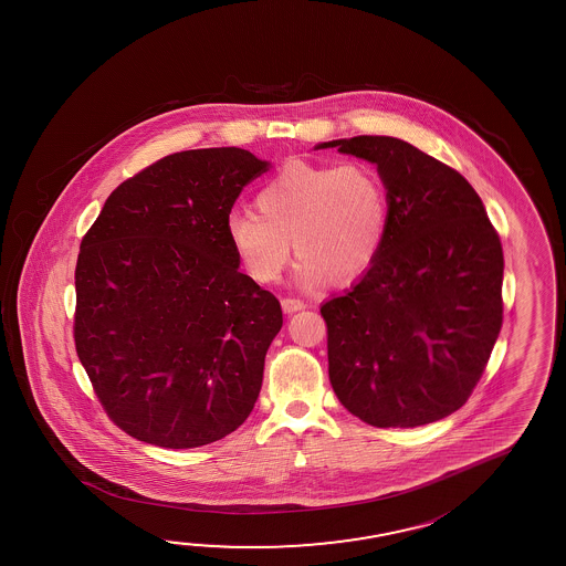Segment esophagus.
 Masks as SVG:
<instances>
[{
	"mask_svg": "<svg viewBox=\"0 0 566 566\" xmlns=\"http://www.w3.org/2000/svg\"><path fill=\"white\" fill-rule=\"evenodd\" d=\"M306 308V302L300 298H284L282 300V310L286 312V314H294V312H298V310Z\"/></svg>",
	"mask_w": 566,
	"mask_h": 566,
	"instance_id": "1",
	"label": "esophagus"
}]
</instances>
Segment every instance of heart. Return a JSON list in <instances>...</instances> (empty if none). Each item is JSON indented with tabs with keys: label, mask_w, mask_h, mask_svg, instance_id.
I'll return each mask as SVG.
<instances>
[{
	"label": "heart",
	"mask_w": 566,
	"mask_h": 566,
	"mask_svg": "<svg viewBox=\"0 0 566 566\" xmlns=\"http://www.w3.org/2000/svg\"><path fill=\"white\" fill-rule=\"evenodd\" d=\"M256 212L228 216L235 256L260 284L282 276L294 250L298 282L321 286L326 276L346 282L364 274L388 232V193L378 170L360 160L290 161L256 193Z\"/></svg>",
	"instance_id": "obj_1"
}]
</instances>
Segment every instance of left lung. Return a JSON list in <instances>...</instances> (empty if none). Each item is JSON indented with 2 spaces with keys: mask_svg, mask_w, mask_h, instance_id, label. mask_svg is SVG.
<instances>
[{
  "mask_svg": "<svg viewBox=\"0 0 566 566\" xmlns=\"http://www.w3.org/2000/svg\"><path fill=\"white\" fill-rule=\"evenodd\" d=\"M316 148L376 164L390 213L373 266L322 304L332 388L370 427L437 422L469 400L499 338L501 238L469 181L405 139Z\"/></svg>",
  "mask_w": 566,
  "mask_h": 566,
  "instance_id": "left-lung-1",
  "label": "left lung"
}]
</instances>
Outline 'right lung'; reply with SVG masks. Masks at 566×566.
I'll return each instance as SVG.
<instances>
[{
	"label": "right lung",
	"instance_id": "1",
	"mask_svg": "<svg viewBox=\"0 0 566 566\" xmlns=\"http://www.w3.org/2000/svg\"><path fill=\"white\" fill-rule=\"evenodd\" d=\"M268 168L242 148L170 154L122 181L82 238L75 353L129 437L203 447L256 405L282 308L238 270L226 222Z\"/></svg>",
	"mask_w": 566,
	"mask_h": 566
}]
</instances>
